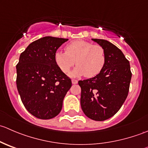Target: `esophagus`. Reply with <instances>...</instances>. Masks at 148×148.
<instances>
[{
	"label": "esophagus",
	"mask_w": 148,
	"mask_h": 148,
	"mask_svg": "<svg viewBox=\"0 0 148 148\" xmlns=\"http://www.w3.org/2000/svg\"><path fill=\"white\" fill-rule=\"evenodd\" d=\"M71 82H72L73 84H76L78 83V81H77V79H71Z\"/></svg>",
	"instance_id": "1"
}]
</instances>
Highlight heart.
Returning <instances> with one entry per match:
<instances>
[{
  "mask_svg": "<svg viewBox=\"0 0 148 148\" xmlns=\"http://www.w3.org/2000/svg\"><path fill=\"white\" fill-rule=\"evenodd\" d=\"M55 62L61 71L67 73L74 64L77 66L71 73V76L94 77L104 68L106 62L104 49L84 40L72 41L65 46V52L57 51Z\"/></svg>",
  "mask_w": 148,
  "mask_h": 148,
  "instance_id": "1",
  "label": "heart"
}]
</instances>
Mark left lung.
I'll list each match as a JSON object with an SVG mask.
<instances>
[{
    "label": "left lung",
    "mask_w": 148,
    "mask_h": 148,
    "mask_svg": "<svg viewBox=\"0 0 148 148\" xmlns=\"http://www.w3.org/2000/svg\"><path fill=\"white\" fill-rule=\"evenodd\" d=\"M104 49L106 62L98 75L80 80L81 107L86 117L104 121L114 116L128 95L132 72L120 49L104 39L92 38Z\"/></svg>",
    "instance_id": "8db88e82"
}]
</instances>
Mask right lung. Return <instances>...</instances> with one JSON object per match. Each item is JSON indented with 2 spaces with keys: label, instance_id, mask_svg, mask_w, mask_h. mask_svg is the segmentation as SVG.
Returning a JSON list of instances; mask_svg holds the SVG:
<instances>
[{
  "label": "right lung",
  "instance_id": "right-lung-1",
  "mask_svg": "<svg viewBox=\"0 0 148 148\" xmlns=\"http://www.w3.org/2000/svg\"><path fill=\"white\" fill-rule=\"evenodd\" d=\"M68 38L46 36L30 44L16 65V85L23 105L34 117L49 120L59 114L71 80L55 62Z\"/></svg>",
  "mask_w": 148,
  "mask_h": 148
}]
</instances>
